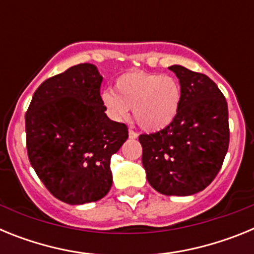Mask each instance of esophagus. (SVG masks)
<instances>
[{
	"instance_id": "1",
	"label": "esophagus",
	"mask_w": 254,
	"mask_h": 254,
	"mask_svg": "<svg viewBox=\"0 0 254 254\" xmlns=\"http://www.w3.org/2000/svg\"><path fill=\"white\" fill-rule=\"evenodd\" d=\"M128 136H129V138H132V140H133V138H137L138 134L136 133V132H134L133 129H129V131H128Z\"/></svg>"
}]
</instances>
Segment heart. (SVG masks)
Segmentation results:
<instances>
[{
  "label": "heart",
  "mask_w": 254,
  "mask_h": 254,
  "mask_svg": "<svg viewBox=\"0 0 254 254\" xmlns=\"http://www.w3.org/2000/svg\"><path fill=\"white\" fill-rule=\"evenodd\" d=\"M102 100L113 120L125 121L133 112L140 128L158 132L170 125L181 107L182 89L169 75L128 71L116 80V91L105 90Z\"/></svg>",
  "instance_id": "1"
}]
</instances>
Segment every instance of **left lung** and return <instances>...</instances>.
Here are the masks:
<instances>
[{"instance_id": "8db88e82", "label": "left lung", "mask_w": 254, "mask_h": 254, "mask_svg": "<svg viewBox=\"0 0 254 254\" xmlns=\"http://www.w3.org/2000/svg\"><path fill=\"white\" fill-rule=\"evenodd\" d=\"M170 71L179 78L181 107L168 127L141 134L147 182L165 196H190L217 176L229 147L228 103L203 73L181 64Z\"/></svg>"}]
</instances>
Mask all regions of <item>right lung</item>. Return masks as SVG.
<instances>
[{
    "label": "right lung",
    "instance_id": "1",
    "mask_svg": "<svg viewBox=\"0 0 254 254\" xmlns=\"http://www.w3.org/2000/svg\"><path fill=\"white\" fill-rule=\"evenodd\" d=\"M102 81L94 64L69 67L38 87L25 114L31 167L68 205L95 202L109 192L112 155L128 138L127 126L105 114Z\"/></svg>",
    "mask_w": 254,
    "mask_h": 254
}]
</instances>
